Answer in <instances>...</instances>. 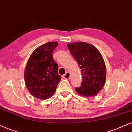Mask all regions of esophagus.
<instances>
[{"instance_id": "esophagus-1", "label": "esophagus", "mask_w": 132, "mask_h": 132, "mask_svg": "<svg viewBox=\"0 0 132 132\" xmlns=\"http://www.w3.org/2000/svg\"><path fill=\"white\" fill-rule=\"evenodd\" d=\"M63 78H65V79H69L70 77H71V74H70V73L69 72H67L66 74H65L64 75H63Z\"/></svg>"}]
</instances>
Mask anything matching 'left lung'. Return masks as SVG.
Segmentation results:
<instances>
[{
  "label": "left lung",
  "instance_id": "1",
  "mask_svg": "<svg viewBox=\"0 0 132 132\" xmlns=\"http://www.w3.org/2000/svg\"><path fill=\"white\" fill-rule=\"evenodd\" d=\"M68 47L81 69L82 82L80 87L76 88V92L84 97L95 96L106 80V66L101 52L85 42L69 43Z\"/></svg>",
  "mask_w": 132,
  "mask_h": 132
}]
</instances>
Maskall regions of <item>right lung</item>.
<instances>
[{
    "instance_id": "obj_1",
    "label": "right lung",
    "mask_w": 132,
    "mask_h": 132,
    "mask_svg": "<svg viewBox=\"0 0 132 132\" xmlns=\"http://www.w3.org/2000/svg\"><path fill=\"white\" fill-rule=\"evenodd\" d=\"M57 42H49L38 47L30 56L24 71L27 88L35 97L49 99L54 94L61 77L52 53Z\"/></svg>"
}]
</instances>
